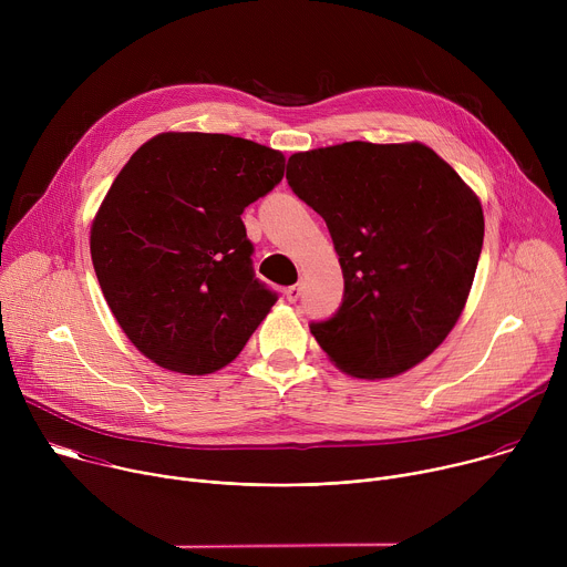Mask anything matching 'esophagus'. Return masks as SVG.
Instances as JSON below:
<instances>
[{"mask_svg":"<svg viewBox=\"0 0 567 567\" xmlns=\"http://www.w3.org/2000/svg\"><path fill=\"white\" fill-rule=\"evenodd\" d=\"M285 296H287V300H289V302H296V300L300 298V285H291V287H287V289H285Z\"/></svg>","mask_w":567,"mask_h":567,"instance_id":"esophagus-1","label":"esophagus"}]
</instances>
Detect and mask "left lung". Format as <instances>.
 Listing matches in <instances>:
<instances>
[{"label":"left lung","instance_id":"obj_1","mask_svg":"<svg viewBox=\"0 0 567 567\" xmlns=\"http://www.w3.org/2000/svg\"><path fill=\"white\" fill-rule=\"evenodd\" d=\"M287 182L326 219L346 280L311 334L357 379L431 357L466 305L484 237L480 197L420 141H350L289 156Z\"/></svg>","mask_w":567,"mask_h":567}]
</instances>
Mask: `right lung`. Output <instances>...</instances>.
<instances>
[{"instance_id":"1","label":"right lung","mask_w":567,"mask_h":567,"mask_svg":"<svg viewBox=\"0 0 567 567\" xmlns=\"http://www.w3.org/2000/svg\"><path fill=\"white\" fill-rule=\"evenodd\" d=\"M285 175V154L249 138L161 132L101 202L90 251L132 346L158 368L228 365L276 305L251 267L241 213Z\"/></svg>"}]
</instances>
